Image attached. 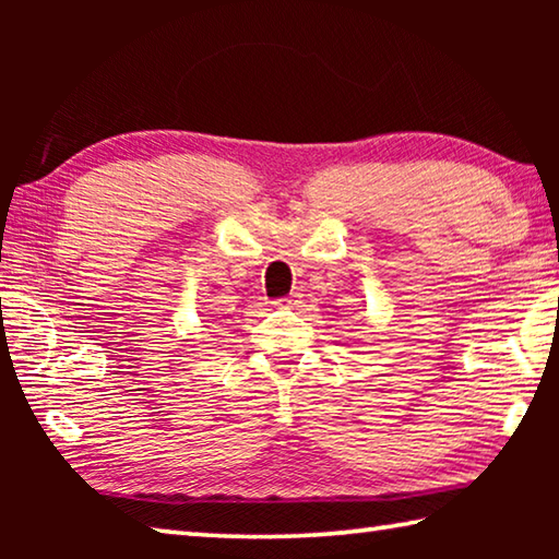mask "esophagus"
Instances as JSON below:
<instances>
[{
    "instance_id": "obj_1",
    "label": "esophagus",
    "mask_w": 559,
    "mask_h": 559,
    "mask_svg": "<svg viewBox=\"0 0 559 559\" xmlns=\"http://www.w3.org/2000/svg\"><path fill=\"white\" fill-rule=\"evenodd\" d=\"M276 306H278V308H286V310H290V308H296V306H298V298H296V296L281 298V300H276Z\"/></svg>"
}]
</instances>
